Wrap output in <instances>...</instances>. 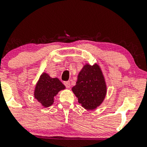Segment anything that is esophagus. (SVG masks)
Returning <instances> with one entry per match:
<instances>
[{
  "mask_svg": "<svg viewBox=\"0 0 147 147\" xmlns=\"http://www.w3.org/2000/svg\"><path fill=\"white\" fill-rule=\"evenodd\" d=\"M64 85L65 86V87L68 88H70V82H64Z\"/></svg>",
  "mask_w": 147,
  "mask_h": 147,
  "instance_id": "1",
  "label": "esophagus"
}]
</instances>
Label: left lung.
<instances>
[{
	"label": "left lung",
	"instance_id": "left-lung-1",
	"mask_svg": "<svg viewBox=\"0 0 147 147\" xmlns=\"http://www.w3.org/2000/svg\"><path fill=\"white\" fill-rule=\"evenodd\" d=\"M72 92L78 98L79 104L86 110L97 109L106 95V85L100 67L86 64L79 72Z\"/></svg>",
	"mask_w": 147,
	"mask_h": 147
}]
</instances>
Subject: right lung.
I'll return each mask as SVG.
<instances>
[{
  "label": "right lung",
  "instance_id": "right-lung-1",
  "mask_svg": "<svg viewBox=\"0 0 147 147\" xmlns=\"http://www.w3.org/2000/svg\"><path fill=\"white\" fill-rule=\"evenodd\" d=\"M65 87L57 78H52L47 73L43 72L35 86V99L44 107H49L54 103V97L60 90Z\"/></svg>",
  "mask_w": 147,
  "mask_h": 147
}]
</instances>
